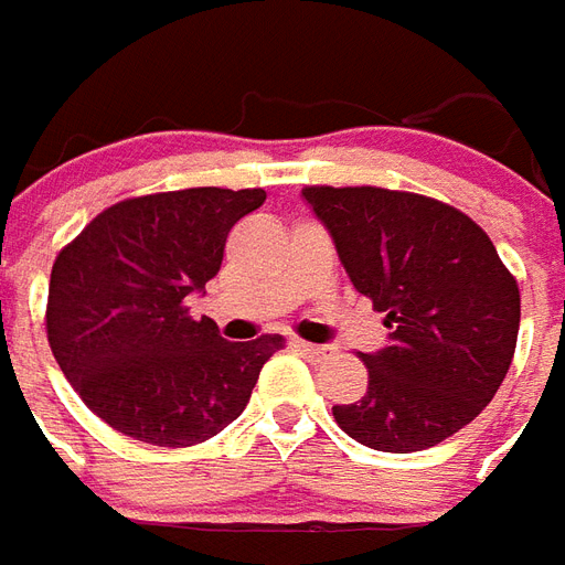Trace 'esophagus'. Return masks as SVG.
<instances>
[{
	"instance_id": "34e87169",
	"label": "esophagus",
	"mask_w": 565,
	"mask_h": 565,
	"mask_svg": "<svg viewBox=\"0 0 565 565\" xmlns=\"http://www.w3.org/2000/svg\"><path fill=\"white\" fill-rule=\"evenodd\" d=\"M290 347H294V350H299V353H311V356H320V353L326 350V347L308 344V341H299V338H290Z\"/></svg>"
}]
</instances>
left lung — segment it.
I'll return each mask as SVG.
<instances>
[{
  "mask_svg": "<svg viewBox=\"0 0 565 565\" xmlns=\"http://www.w3.org/2000/svg\"><path fill=\"white\" fill-rule=\"evenodd\" d=\"M302 198L392 329L388 347L362 353L365 395L332 407L341 431L377 452H422L461 431L515 356L521 294L494 242L411 191L308 185Z\"/></svg>",
  "mask_w": 565,
  "mask_h": 565,
  "instance_id": "1",
  "label": "left lung"
}]
</instances>
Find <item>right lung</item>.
<instances>
[{"label": "right lung", "mask_w": 565, "mask_h": 565, "mask_svg": "<svg viewBox=\"0 0 565 565\" xmlns=\"http://www.w3.org/2000/svg\"><path fill=\"white\" fill-rule=\"evenodd\" d=\"M263 188H185L104 209L50 271L47 341L98 419L152 446H194L224 431L250 398L281 335L224 341L185 296L206 290L233 224Z\"/></svg>", "instance_id": "obj_1"}]
</instances>
